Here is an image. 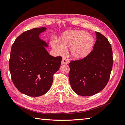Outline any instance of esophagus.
Here are the masks:
<instances>
[{
  "label": "esophagus",
  "mask_w": 125,
  "mask_h": 125,
  "mask_svg": "<svg viewBox=\"0 0 125 125\" xmlns=\"http://www.w3.org/2000/svg\"><path fill=\"white\" fill-rule=\"evenodd\" d=\"M68 63V61L66 58H63L62 61V65H67Z\"/></svg>",
  "instance_id": "esophagus-1"
}]
</instances>
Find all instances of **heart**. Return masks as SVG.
Here are the masks:
<instances>
[{
	"label": "heart",
	"instance_id": "b5f03b06",
	"mask_svg": "<svg viewBox=\"0 0 125 125\" xmlns=\"http://www.w3.org/2000/svg\"><path fill=\"white\" fill-rule=\"evenodd\" d=\"M94 44L93 37L84 31L73 30L62 34L60 41L52 42V47L59 55L70 47V53L75 59H81L89 54Z\"/></svg>",
	"mask_w": 125,
	"mask_h": 125
}]
</instances>
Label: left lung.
<instances>
[{"label": "left lung", "instance_id": "obj_1", "mask_svg": "<svg viewBox=\"0 0 125 125\" xmlns=\"http://www.w3.org/2000/svg\"><path fill=\"white\" fill-rule=\"evenodd\" d=\"M93 50L83 59L69 63V79L73 91L89 96L100 92L107 84L113 59L111 44L106 37L95 32Z\"/></svg>", "mask_w": 125, "mask_h": 125}]
</instances>
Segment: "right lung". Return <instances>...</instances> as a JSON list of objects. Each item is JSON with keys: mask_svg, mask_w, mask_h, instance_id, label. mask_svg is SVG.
<instances>
[{"mask_svg": "<svg viewBox=\"0 0 125 125\" xmlns=\"http://www.w3.org/2000/svg\"><path fill=\"white\" fill-rule=\"evenodd\" d=\"M45 27L28 30L19 36L10 52L9 69L14 85L22 93L40 96L50 90L53 75L61 65L62 57H53L46 48L48 43L40 39Z\"/></svg>", "mask_w": 125, "mask_h": 125, "instance_id": "obj_1", "label": "right lung"}]
</instances>
